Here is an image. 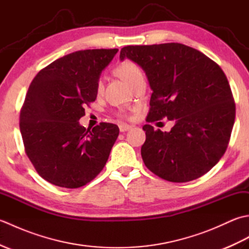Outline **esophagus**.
Segmentation results:
<instances>
[{
  "instance_id": "34e87169",
  "label": "esophagus",
  "mask_w": 249,
  "mask_h": 249,
  "mask_svg": "<svg viewBox=\"0 0 249 249\" xmlns=\"http://www.w3.org/2000/svg\"><path fill=\"white\" fill-rule=\"evenodd\" d=\"M119 127H120L121 133H125V131H127V130H129L131 128V126L127 125V124H120Z\"/></svg>"
}]
</instances>
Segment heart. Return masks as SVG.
Here are the masks:
<instances>
[{
	"label": "heart",
	"instance_id": "obj_1",
	"mask_svg": "<svg viewBox=\"0 0 249 249\" xmlns=\"http://www.w3.org/2000/svg\"><path fill=\"white\" fill-rule=\"evenodd\" d=\"M115 75L120 77L126 84L130 87L137 79L142 77V72L140 68L137 66L134 62L131 61H124L115 67L114 70ZM102 89V82L98 81L97 83V92H100Z\"/></svg>",
	"mask_w": 249,
	"mask_h": 249
}]
</instances>
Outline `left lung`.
Returning a JSON list of instances; mask_svg holds the SVG:
<instances>
[{
  "label": "left lung",
  "mask_w": 249,
  "mask_h": 249,
  "mask_svg": "<svg viewBox=\"0 0 249 249\" xmlns=\"http://www.w3.org/2000/svg\"><path fill=\"white\" fill-rule=\"evenodd\" d=\"M145 72L153 91L146 122H174L170 131L142 129L141 156L149 170L169 182L185 183L209 172L225 154L235 104L221 68L202 52L178 43L122 48Z\"/></svg>",
  "instance_id": "obj_1"
}]
</instances>
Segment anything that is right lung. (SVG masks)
<instances>
[{"mask_svg":"<svg viewBox=\"0 0 249 249\" xmlns=\"http://www.w3.org/2000/svg\"><path fill=\"white\" fill-rule=\"evenodd\" d=\"M118 49L80 50L55 60L33 79L20 112L25 153L36 171L55 186L78 188L103 170L120 129L80 125L97 96L100 73Z\"/></svg>","mask_w":249,"mask_h":249,"instance_id":"1","label":"right lung"}]
</instances>
